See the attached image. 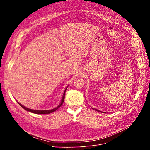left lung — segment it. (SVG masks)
<instances>
[{
  "instance_id": "left-lung-1",
  "label": "left lung",
  "mask_w": 150,
  "mask_h": 150,
  "mask_svg": "<svg viewBox=\"0 0 150 150\" xmlns=\"http://www.w3.org/2000/svg\"><path fill=\"white\" fill-rule=\"evenodd\" d=\"M95 110H96V111H97V112H100V111H99L98 110H97V109H95Z\"/></svg>"
}]
</instances>
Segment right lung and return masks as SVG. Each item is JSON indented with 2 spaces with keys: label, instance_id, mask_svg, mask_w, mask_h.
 <instances>
[{
  "label": "right lung",
  "instance_id": "1",
  "mask_svg": "<svg viewBox=\"0 0 150 150\" xmlns=\"http://www.w3.org/2000/svg\"><path fill=\"white\" fill-rule=\"evenodd\" d=\"M69 85H67V87H66L65 91H64L63 92V94L61 97V99L59 103V104L55 107L54 108L52 109H50V110H33V109H29V108H26V107H25L24 105H22L21 104H20L19 103H18V104L22 107V108L23 109H24L25 110L28 111V112H30L31 113H35V114H40V115H42V114H49V113H52L54 112H55L56 110H57L62 105L63 101H64V100H65V92L67 91V89L68 88Z\"/></svg>",
  "mask_w": 150,
  "mask_h": 150
}]
</instances>
